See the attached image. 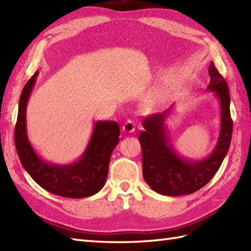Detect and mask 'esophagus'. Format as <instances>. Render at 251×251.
Returning <instances> with one entry per match:
<instances>
[{
  "label": "esophagus",
  "instance_id": "1",
  "mask_svg": "<svg viewBox=\"0 0 251 251\" xmlns=\"http://www.w3.org/2000/svg\"><path fill=\"white\" fill-rule=\"evenodd\" d=\"M123 130L125 132H134L136 130V124L132 120H127L123 125Z\"/></svg>",
  "mask_w": 251,
  "mask_h": 251
}]
</instances>
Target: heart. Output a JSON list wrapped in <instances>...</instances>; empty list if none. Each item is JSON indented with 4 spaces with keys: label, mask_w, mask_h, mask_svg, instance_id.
Wrapping results in <instances>:
<instances>
[{
    "label": "heart",
    "mask_w": 251,
    "mask_h": 251,
    "mask_svg": "<svg viewBox=\"0 0 251 251\" xmlns=\"http://www.w3.org/2000/svg\"><path fill=\"white\" fill-rule=\"evenodd\" d=\"M164 100V96H157V97L154 99V103H157V102H162Z\"/></svg>",
    "instance_id": "b5f03b06"
}]
</instances>
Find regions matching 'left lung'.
Instances as JSON below:
<instances>
[{
    "label": "left lung",
    "instance_id": "1",
    "mask_svg": "<svg viewBox=\"0 0 251 251\" xmlns=\"http://www.w3.org/2000/svg\"><path fill=\"white\" fill-rule=\"evenodd\" d=\"M208 72L210 75L208 90L216 94L221 108L220 136L209 156L201 161H189L178 155L165 125L173 105L163 113L148 116L142 122L145 130L140 132L139 142L143 178L152 190L162 195H185L201 189L220 168L230 148L233 132L230 92L214 62H210Z\"/></svg>",
    "mask_w": 251,
    "mask_h": 251
}]
</instances>
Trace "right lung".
Segmentation results:
<instances>
[{
  "label": "right lung",
  "instance_id": "right-lung-1",
  "mask_svg": "<svg viewBox=\"0 0 251 251\" xmlns=\"http://www.w3.org/2000/svg\"><path fill=\"white\" fill-rule=\"evenodd\" d=\"M36 75L37 72L26 82L19 100L15 145L21 164L37 184L52 194L82 199L98 193L108 177L111 154L120 141V126L112 121L96 123L86 149L75 162L57 165L44 161L31 147L25 128L26 102Z\"/></svg>",
  "mask_w": 251,
  "mask_h": 251
}]
</instances>
